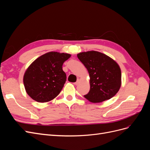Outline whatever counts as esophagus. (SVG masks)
<instances>
[{
    "instance_id": "1",
    "label": "esophagus",
    "mask_w": 150,
    "mask_h": 150,
    "mask_svg": "<svg viewBox=\"0 0 150 150\" xmlns=\"http://www.w3.org/2000/svg\"><path fill=\"white\" fill-rule=\"evenodd\" d=\"M79 80L78 79V80H77L76 82L74 83V84H75V85H78V84H79Z\"/></svg>"
}]
</instances>
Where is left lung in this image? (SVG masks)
<instances>
[{
    "instance_id": "obj_1",
    "label": "left lung",
    "mask_w": 150,
    "mask_h": 150,
    "mask_svg": "<svg viewBox=\"0 0 150 150\" xmlns=\"http://www.w3.org/2000/svg\"><path fill=\"white\" fill-rule=\"evenodd\" d=\"M77 56L88 69L90 76V90L84 98L97 103L115 96L121 84L118 64L106 54L98 51L81 52Z\"/></svg>"
}]
</instances>
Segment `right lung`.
<instances>
[{"instance_id": "1", "label": "right lung", "mask_w": 150, "mask_h": 150, "mask_svg": "<svg viewBox=\"0 0 150 150\" xmlns=\"http://www.w3.org/2000/svg\"><path fill=\"white\" fill-rule=\"evenodd\" d=\"M70 57L69 54L50 52L32 63L23 80L26 92L32 99L39 103L48 102L60 93L66 81L62 66Z\"/></svg>"}]
</instances>
